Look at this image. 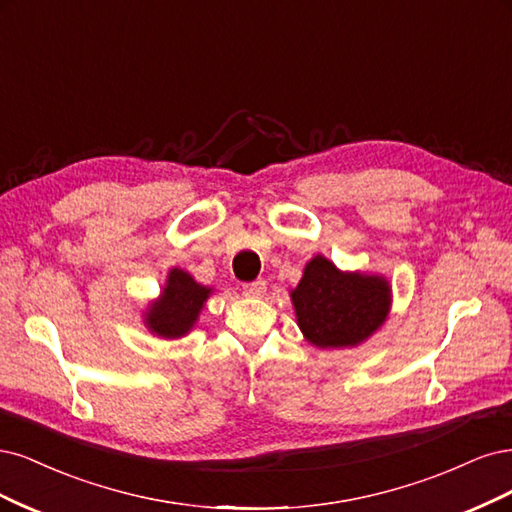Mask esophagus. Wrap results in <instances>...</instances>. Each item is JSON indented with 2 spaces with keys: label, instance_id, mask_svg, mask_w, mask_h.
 I'll return each instance as SVG.
<instances>
[{
  "label": "esophagus",
  "instance_id": "esophagus-1",
  "mask_svg": "<svg viewBox=\"0 0 512 512\" xmlns=\"http://www.w3.org/2000/svg\"><path fill=\"white\" fill-rule=\"evenodd\" d=\"M266 289H268V283L263 278H257V280H253V283L242 285V293L249 295V298H261V295L266 293Z\"/></svg>",
  "mask_w": 512,
  "mask_h": 512
}]
</instances>
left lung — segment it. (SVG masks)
Segmentation results:
<instances>
[{"label":"left lung","instance_id":"8db88e82","mask_svg":"<svg viewBox=\"0 0 512 512\" xmlns=\"http://www.w3.org/2000/svg\"><path fill=\"white\" fill-rule=\"evenodd\" d=\"M389 283L383 276L344 274L317 255L291 291L304 336L321 349L364 342L383 325L389 310Z\"/></svg>","mask_w":512,"mask_h":512}]
</instances>
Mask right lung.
<instances>
[{
  "instance_id": "right-lung-1",
  "label": "right lung",
  "mask_w": 512,
  "mask_h": 512,
  "mask_svg": "<svg viewBox=\"0 0 512 512\" xmlns=\"http://www.w3.org/2000/svg\"><path fill=\"white\" fill-rule=\"evenodd\" d=\"M208 293L210 289L197 285L187 272L174 268L168 276L166 289L161 293V300L148 308V329H153L161 338L185 336L204 308Z\"/></svg>"
}]
</instances>
